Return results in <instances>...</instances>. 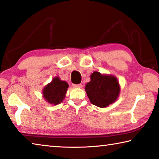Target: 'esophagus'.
Listing matches in <instances>:
<instances>
[{"instance_id": "obj_1", "label": "esophagus", "mask_w": 159, "mask_h": 159, "mask_svg": "<svg viewBox=\"0 0 159 159\" xmlns=\"http://www.w3.org/2000/svg\"><path fill=\"white\" fill-rule=\"evenodd\" d=\"M73 88H82V84H73Z\"/></svg>"}]
</instances>
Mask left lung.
I'll use <instances>...</instances> for the list:
<instances>
[{"label": "left lung", "instance_id": "1", "mask_svg": "<svg viewBox=\"0 0 159 159\" xmlns=\"http://www.w3.org/2000/svg\"><path fill=\"white\" fill-rule=\"evenodd\" d=\"M85 90L91 103L104 108L116 100L120 85L114 76L95 71L90 75V81L85 85Z\"/></svg>", "mask_w": 159, "mask_h": 159}]
</instances>
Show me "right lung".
I'll list each match as a JSON object with an SVG mask.
<instances>
[{
  "label": "right lung",
  "mask_w": 159,
  "mask_h": 159,
  "mask_svg": "<svg viewBox=\"0 0 159 159\" xmlns=\"http://www.w3.org/2000/svg\"><path fill=\"white\" fill-rule=\"evenodd\" d=\"M68 88L69 85L66 81L60 80L59 77H55L43 88V97L48 103L57 105L65 98Z\"/></svg>",
  "instance_id": "right-lung-1"
}]
</instances>
